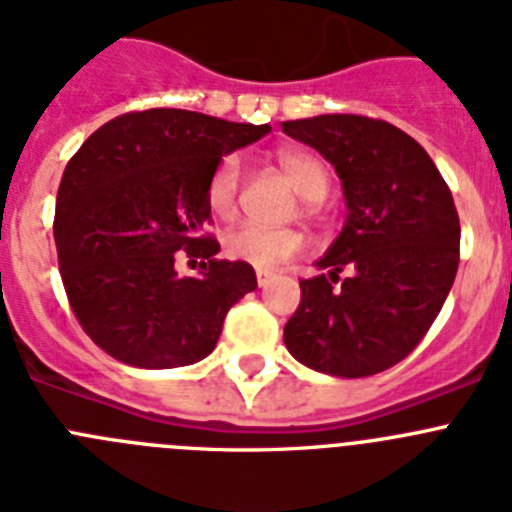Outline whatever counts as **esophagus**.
Here are the masks:
<instances>
[{"label":"esophagus","instance_id":"1","mask_svg":"<svg viewBox=\"0 0 512 512\" xmlns=\"http://www.w3.org/2000/svg\"><path fill=\"white\" fill-rule=\"evenodd\" d=\"M274 279H277V274L271 269H256V282H259V287H269Z\"/></svg>","mask_w":512,"mask_h":512}]
</instances>
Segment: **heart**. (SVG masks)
Masks as SVG:
<instances>
[{
  "instance_id": "obj_1",
  "label": "heart",
  "mask_w": 512,
  "mask_h": 512,
  "mask_svg": "<svg viewBox=\"0 0 512 512\" xmlns=\"http://www.w3.org/2000/svg\"><path fill=\"white\" fill-rule=\"evenodd\" d=\"M279 166L287 174L289 184L305 200L307 210H312V202H323L330 189V169L323 158L310 151H297L287 148L279 151ZM243 171L238 156H225L215 166L207 184V207L220 220H230L238 210V197H241ZM302 241L295 230L261 228V225H241L230 230L223 238V248L230 259L246 261L259 269H269L282 261L292 259L300 251Z\"/></svg>"
}]
</instances>
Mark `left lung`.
Returning a JSON list of instances; mask_svg holds the SVG:
<instances>
[{
	"instance_id": "obj_1",
	"label": "left lung",
	"mask_w": 512,
	"mask_h": 512,
	"mask_svg": "<svg viewBox=\"0 0 512 512\" xmlns=\"http://www.w3.org/2000/svg\"><path fill=\"white\" fill-rule=\"evenodd\" d=\"M333 164L346 223L284 325L287 351L333 377H372L428 333L459 269V215L418 140L384 120L318 115L282 122ZM348 278L336 285L340 271Z\"/></svg>"
}]
</instances>
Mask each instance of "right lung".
Masks as SVG:
<instances>
[{
    "label": "right lung",
    "instance_id": "obj_1",
    "mask_svg": "<svg viewBox=\"0 0 512 512\" xmlns=\"http://www.w3.org/2000/svg\"><path fill=\"white\" fill-rule=\"evenodd\" d=\"M269 130L161 107L115 117L71 158L53 223L58 266L81 328L112 359L174 369L212 354L256 271L215 259L207 184L223 156ZM176 250L203 259L200 278L178 277Z\"/></svg>",
    "mask_w": 512,
    "mask_h": 512
}]
</instances>
